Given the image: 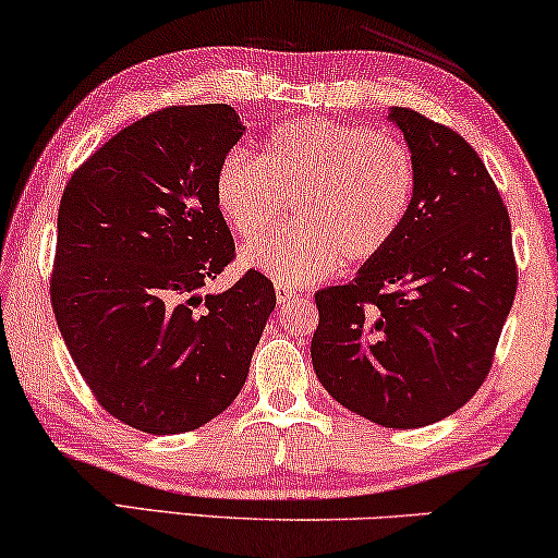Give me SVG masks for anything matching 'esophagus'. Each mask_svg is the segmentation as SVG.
Segmentation results:
<instances>
[{
	"label": "esophagus",
	"mask_w": 558,
	"mask_h": 558,
	"mask_svg": "<svg viewBox=\"0 0 558 558\" xmlns=\"http://www.w3.org/2000/svg\"><path fill=\"white\" fill-rule=\"evenodd\" d=\"M274 292H277V302L279 304H287L289 300H294V296H296L294 289L287 287V284H281V281H277V284H274Z\"/></svg>",
	"instance_id": "obj_1"
}]
</instances>
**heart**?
<instances>
[{
    "label": "heart",
    "instance_id": "obj_1",
    "mask_svg": "<svg viewBox=\"0 0 558 558\" xmlns=\"http://www.w3.org/2000/svg\"><path fill=\"white\" fill-rule=\"evenodd\" d=\"M416 167L407 144L350 121L302 117L266 136L258 159L231 149L213 178L220 218L241 239L279 218L292 201V223L258 235L241 264L281 284H310L384 254L414 208Z\"/></svg>",
    "mask_w": 558,
    "mask_h": 558
}]
</instances>
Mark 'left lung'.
Masks as SVG:
<instances>
[{
    "instance_id": "left-lung-1",
    "label": "left lung",
    "mask_w": 558,
    "mask_h": 558,
    "mask_svg": "<svg viewBox=\"0 0 558 558\" xmlns=\"http://www.w3.org/2000/svg\"><path fill=\"white\" fill-rule=\"evenodd\" d=\"M416 167L414 208L350 284L315 294L312 365L342 407L416 429L464 407L487 373L518 287L510 218L477 151L396 106Z\"/></svg>"
}]
</instances>
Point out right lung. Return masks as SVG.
<instances>
[{
	"label": "right lung",
	"mask_w": 558,
	"mask_h": 558,
	"mask_svg": "<svg viewBox=\"0 0 558 558\" xmlns=\"http://www.w3.org/2000/svg\"><path fill=\"white\" fill-rule=\"evenodd\" d=\"M243 132L228 104L170 106L111 136L60 197V335L96 401L140 432H190L231 407L277 307L254 269L201 294L235 256L213 178Z\"/></svg>",
	"instance_id": "obj_1"
}]
</instances>
